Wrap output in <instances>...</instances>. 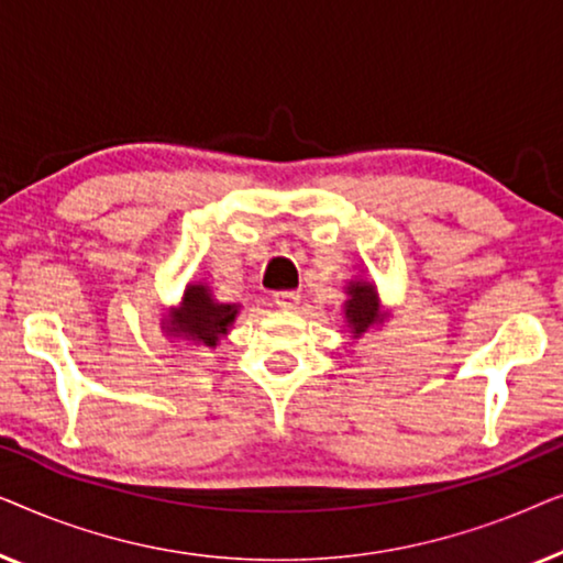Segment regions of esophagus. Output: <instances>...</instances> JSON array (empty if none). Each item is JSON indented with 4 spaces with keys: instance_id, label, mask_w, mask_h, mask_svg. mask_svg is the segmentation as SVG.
<instances>
[{
    "instance_id": "obj_1",
    "label": "esophagus",
    "mask_w": 563,
    "mask_h": 563,
    "mask_svg": "<svg viewBox=\"0 0 563 563\" xmlns=\"http://www.w3.org/2000/svg\"><path fill=\"white\" fill-rule=\"evenodd\" d=\"M274 305L282 307V310H295L299 305V291L295 289H284V291H274Z\"/></svg>"
}]
</instances>
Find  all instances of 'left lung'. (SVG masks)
I'll return each instance as SVG.
<instances>
[{"instance_id": "obj_1", "label": "left lung", "mask_w": 563, "mask_h": 563, "mask_svg": "<svg viewBox=\"0 0 563 563\" xmlns=\"http://www.w3.org/2000/svg\"><path fill=\"white\" fill-rule=\"evenodd\" d=\"M345 302H343V320L353 341L366 335L368 330H379L387 322L379 289L368 276H356V279L345 282Z\"/></svg>"}]
</instances>
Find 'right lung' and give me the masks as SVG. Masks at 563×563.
Segmentation results:
<instances>
[{"label": "right lung", "instance_id": "right-lung-1", "mask_svg": "<svg viewBox=\"0 0 563 563\" xmlns=\"http://www.w3.org/2000/svg\"><path fill=\"white\" fill-rule=\"evenodd\" d=\"M238 312H241V305L220 302L212 295L210 284L199 279L184 287L181 302L168 307L164 320H161V328L174 341H187L195 349L212 351L230 333Z\"/></svg>", "mask_w": 563, "mask_h": 563}]
</instances>
